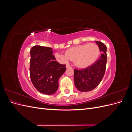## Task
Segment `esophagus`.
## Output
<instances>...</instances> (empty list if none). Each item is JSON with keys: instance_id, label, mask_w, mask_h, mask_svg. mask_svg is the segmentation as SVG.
Segmentation results:
<instances>
[{"instance_id": "obj_1", "label": "esophagus", "mask_w": 132, "mask_h": 132, "mask_svg": "<svg viewBox=\"0 0 132 132\" xmlns=\"http://www.w3.org/2000/svg\"><path fill=\"white\" fill-rule=\"evenodd\" d=\"M65 67H66L67 68H69L71 67L69 64H66V66H65Z\"/></svg>"}]
</instances>
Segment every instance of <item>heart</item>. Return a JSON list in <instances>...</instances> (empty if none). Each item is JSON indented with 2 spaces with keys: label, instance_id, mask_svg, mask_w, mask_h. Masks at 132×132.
Listing matches in <instances>:
<instances>
[{
  "label": "heart",
  "instance_id": "obj_1",
  "mask_svg": "<svg viewBox=\"0 0 132 132\" xmlns=\"http://www.w3.org/2000/svg\"><path fill=\"white\" fill-rule=\"evenodd\" d=\"M100 53V50L97 44L90 43L71 47L67 50L65 54L57 52L54 55L55 58L62 63H66L70 60L77 67L85 68L96 61Z\"/></svg>",
  "mask_w": 132,
  "mask_h": 132
}]
</instances>
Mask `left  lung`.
<instances>
[{
  "label": "left lung",
  "mask_w": 132,
  "mask_h": 132,
  "mask_svg": "<svg viewBox=\"0 0 132 132\" xmlns=\"http://www.w3.org/2000/svg\"><path fill=\"white\" fill-rule=\"evenodd\" d=\"M102 54L93 65L82 69H74L75 86L81 92L93 90L102 80L105 73L107 63V47L101 42L95 41Z\"/></svg>",
  "instance_id": "1"
}]
</instances>
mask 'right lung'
<instances>
[{
  "mask_svg": "<svg viewBox=\"0 0 132 132\" xmlns=\"http://www.w3.org/2000/svg\"><path fill=\"white\" fill-rule=\"evenodd\" d=\"M52 48L35 46L30 51V76L32 83L41 93L54 94L58 80L66 70L65 64L55 61Z\"/></svg>",
  "mask_w": 132,
  "mask_h": 132,
  "instance_id": "1",
  "label": "right lung"
}]
</instances>
